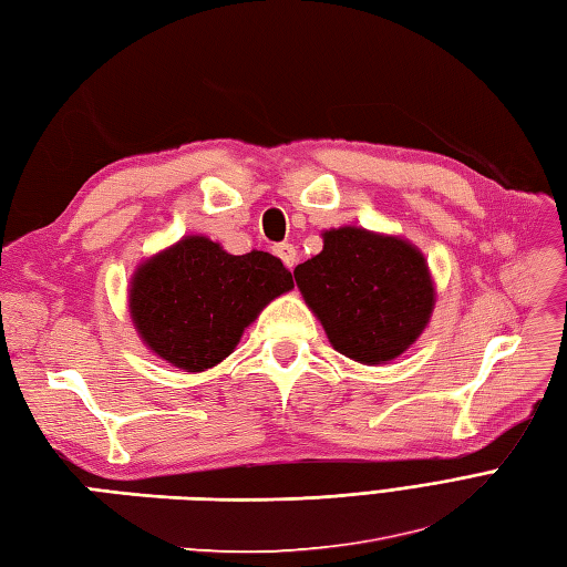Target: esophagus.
<instances>
[{"label": "esophagus", "instance_id": "34e87169", "mask_svg": "<svg viewBox=\"0 0 567 567\" xmlns=\"http://www.w3.org/2000/svg\"><path fill=\"white\" fill-rule=\"evenodd\" d=\"M274 251H276V257H279L288 269H293L296 267V261H298V251H296V247L293 245H288V243H284V245H276L274 247Z\"/></svg>", "mask_w": 567, "mask_h": 567}]
</instances>
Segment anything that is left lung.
<instances>
[{"mask_svg": "<svg viewBox=\"0 0 567 567\" xmlns=\"http://www.w3.org/2000/svg\"><path fill=\"white\" fill-rule=\"evenodd\" d=\"M293 276L330 344L367 367L405 354L436 300L417 247L354 225L324 230L320 255L298 264Z\"/></svg>", "mask_w": 567, "mask_h": 567, "instance_id": "8db88e82", "label": "left lung"}]
</instances>
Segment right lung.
<instances>
[{"label":"right lung","mask_w":567,"mask_h":567,"mask_svg":"<svg viewBox=\"0 0 567 567\" xmlns=\"http://www.w3.org/2000/svg\"><path fill=\"white\" fill-rule=\"evenodd\" d=\"M291 288V271L269 251L237 257L204 235H186L135 269L128 308L147 349L196 373L230 357L245 327Z\"/></svg>","instance_id":"right-lung-1"}]
</instances>
